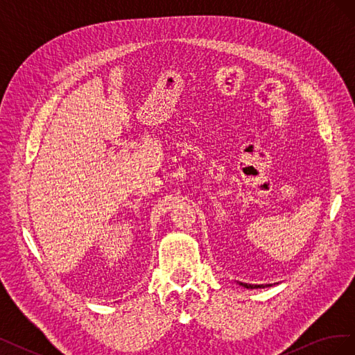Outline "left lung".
<instances>
[{
	"mask_svg": "<svg viewBox=\"0 0 355 355\" xmlns=\"http://www.w3.org/2000/svg\"><path fill=\"white\" fill-rule=\"evenodd\" d=\"M240 284L245 288H262V287L270 286V284H247V283H240Z\"/></svg>",
	"mask_w": 355,
	"mask_h": 355,
	"instance_id": "8db88e82",
	"label": "left lung"
}]
</instances>
